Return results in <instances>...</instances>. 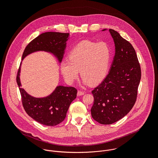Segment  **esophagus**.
<instances>
[{
  "instance_id": "esophagus-1",
  "label": "esophagus",
  "mask_w": 158,
  "mask_h": 158,
  "mask_svg": "<svg viewBox=\"0 0 158 158\" xmlns=\"http://www.w3.org/2000/svg\"><path fill=\"white\" fill-rule=\"evenodd\" d=\"M77 94V96H82V95L84 94V92L81 91H78Z\"/></svg>"
}]
</instances>
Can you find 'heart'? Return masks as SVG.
<instances>
[{"label":"heart","mask_w":158,"mask_h":158,"mask_svg":"<svg viewBox=\"0 0 158 158\" xmlns=\"http://www.w3.org/2000/svg\"><path fill=\"white\" fill-rule=\"evenodd\" d=\"M111 58V50L106 42L82 40L70 51L69 59L60 64V72L65 81L73 84L79 71L85 85L99 83L107 75Z\"/></svg>","instance_id":"1"}]
</instances>
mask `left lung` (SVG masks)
<instances>
[{
  "label": "left lung",
  "mask_w": 158,
  "mask_h": 158,
  "mask_svg": "<svg viewBox=\"0 0 158 158\" xmlns=\"http://www.w3.org/2000/svg\"><path fill=\"white\" fill-rule=\"evenodd\" d=\"M109 31L114 42L115 54L108 74L92 91L94 101L91 115L102 124H113L129 113L136 102L141 77L132 45L117 31Z\"/></svg>",
  "instance_id": "1"
}]
</instances>
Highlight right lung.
Listing matches in <instances>:
<instances>
[{
    "label": "right lung",
    "instance_id": "add662e5",
    "mask_svg": "<svg viewBox=\"0 0 158 158\" xmlns=\"http://www.w3.org/2000/svg\"><path fill=\"white\" fill-rule=\"evenodd\" d=\"M69 37V33L48 32L41 34L27 45L22 54L16 78L22 104L31 118L45 126H54L64 120L70 104L77 96V89L73 87L57 85L48 96H32L21 87L20 75L22 62L29 54L42 51L53 55L60 64Z\"/></svg>",
    "mask_w": 158,
    "mask_h": 158
}]
</instances>
